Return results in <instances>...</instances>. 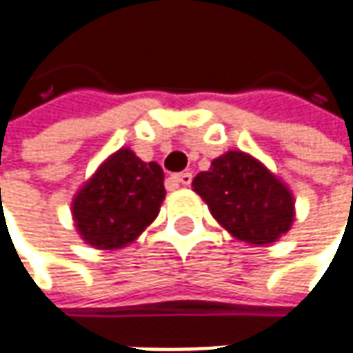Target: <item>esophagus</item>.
Here are the masks:
<instances>
[{"mask_svg":"<svg viewBox=\"0 0 353 353\" xmlns=\"http://www.w3.org/2000/svg\"><path fill=\"white\" fill-rule=\"evenodd\" d=\"M172 183L183 184V186H188L192 183V172L184 170V172H179V174H172Z\"/></svg>","mask_w":353,"mask_h":353,"instance_id":"obj_1","label":"esophagus"}]
</instances>
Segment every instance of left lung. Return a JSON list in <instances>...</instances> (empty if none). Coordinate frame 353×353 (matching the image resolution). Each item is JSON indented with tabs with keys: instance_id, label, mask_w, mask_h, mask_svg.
<instances>
[{
	"instance_id": "left-lung-1",
	"label": "left lung",
	"mask_w": 353,
	"mask_h": 353,
	"mask_svg": "<svg viewBox=\"0 0 353 353\" xmlns=\"http://www.w3.org/2000/svg\"><path fill=\"white\" fill-rule=\"evenodd\" d=\"M194 192L237 239L265 245L289 232L294 220L291 190L271 170L241 151H228L198 172Z\"/></svg>"
}]
</instances>
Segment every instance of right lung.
Listing matches in <instances>:
<instances>
[{
	"instance_id": "add662e5",
	"label": "right lung",
	"mask_w": 353,
	"mask_h": 353,
	"mask_svg": "<svg viewBox=\"0 0 353 353\" xmlns=\"http://www.w3.org/2000/svg\"><path fill=\"white\" fill-rule=\"evenodd\" d=\"M163 181L157 163H145L133 151L119 149L76 194V230L98 250L128 245L157 218L165 200Z\"/></svg>"
}]
</instances>
